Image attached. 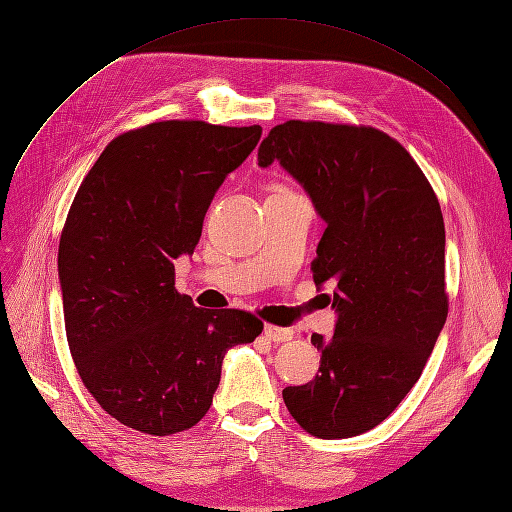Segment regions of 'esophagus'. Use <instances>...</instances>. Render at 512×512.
<instances>
[{
	"instance_id": "34e87169",
	"label": "esophagus",
	"mask_w": 512,
	"mask_h": 512,
	"mask_svg": "<svg viewBox=\"0 0 512 512\" xmlns=\"http://www.w3.org/2000/svg\"><path fill=\"white\" fill-rule=\"evenodd\" d=\"M264 336H267L271 342H288L294 338V332L277 325H264Z\"/></svg>"
}]
</instances>
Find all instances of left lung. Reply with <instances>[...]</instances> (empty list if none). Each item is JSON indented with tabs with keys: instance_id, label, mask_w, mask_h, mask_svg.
Listing matches in <instances>:
<instances>
[{
	"instance_id": "1",
	"label": "left lung",
	"mask_w": 512,
	"mask_h": 512,
	"mask_svg": "<svg viewBox=\"0 0 512 512\" xmlns=\"http://www.w3.org/2000/svg\"><path fill=\"white\" fill-rule=\"evenodd\" d=\"M315 203L325 231L311 262L338 313L315 380L283 388L294 420L321 439L378 426L418 382L447 317L439 199L395 138L370 126L290 119L258 149Z\"/></svg>"
}]
</instances>
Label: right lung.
I'll list each match as a JSON object with an SVG mask.
<instances>
[{
	"mask_svg": "<svg viewBox=\"0 0 512 512\" xmlns=\"http://www.w3.org/2000/svg\"><path fill=\"white\" fill-rule=\"evenodd\" d=\"M262 128L155 121L113 138L71 203L58 245L65 330L81 382L109 416L166 437L212 405L224 353L262 321L203 311L174 288L210 203Z\"/></svg>",
	"mask_w": 512,
	"mask_h": 512,
	"instance_id": "right-lung-1",
	"label": "right lung"
}]
</instances>
